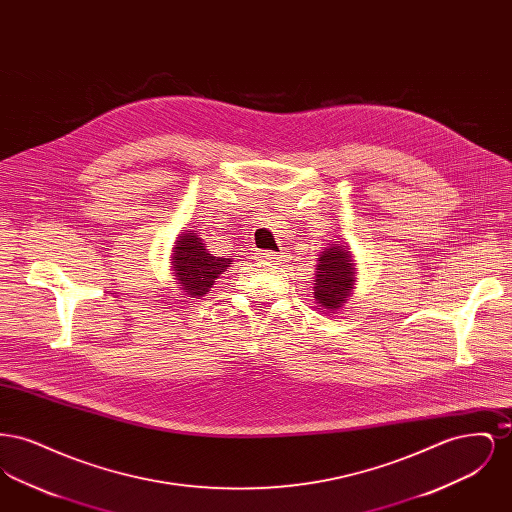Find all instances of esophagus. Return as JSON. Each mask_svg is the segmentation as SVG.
<instances>
[{"label":"esophagus","mask_w":512,"mask_h":512,"mask_svg":"<svg viewBox=\"0 0 512 512\" xmlns=\"http://www.w3.org/2000/svg\"><path fill=\"white\" fill-rule=\"evenodd\" d=\"M257 257L263 259V261H268V263H278V261L284 259V255H278V253H274V251H259Z\"/></svg>","instance_id":"esophagus-1"}]
</instances>
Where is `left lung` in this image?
Listing matches in <instances>:
<instances>
[{
  "label": "left lung",
  "mask_w": 512,
  "mask_h": 512,
  "mask_svg": "<svg viewBox=\"0 0 512 512\" xmlns=\"http://www.w3.org/2000/svg\"><path fill=\"white\" fill-rule=\"evenodd\" d=\"M318 263L315 297L324 309L336 311L345 303L355 282L351 253L345 245L334 244L318 257Z\"/></svg>",
  "instance_id": "left-lung-1"
}]
</instances>
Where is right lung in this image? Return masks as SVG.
<instances>
[{"label": "right lung", "instance_id": "1", "mask_svg": "<svg viewBox=\"0 0 512 512\" xmlns=\"http://www.w3.org/2000/svg\"><path fill=\"white\" fill-rule=\"evenodd\" d=\"M174 274L178 284H182L184 295L201 297L209 292L226 267H230V259L213 257L201 238L194 232H186L180 236L174 247Z\"/></svg>", "mask_w": 512, "mask_h": 512}]
</instances>
